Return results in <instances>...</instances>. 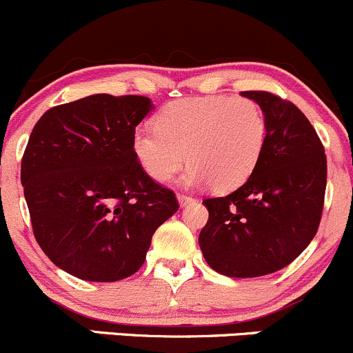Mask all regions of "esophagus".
Instances as JSON below:
<instances>
[{
  "label": "esophagus",
  "mask_w": 353,
  "mask_h": 353,
  "mask_svg": "<svg viewBox=\"0 0 353 353\" xmlns=\"http://www.w3.org/2000/svg\"><path fill=\"white\" fill-rule=\"evenodd\" d=\"M177 201H179L181 206H186V205H190V203H193L194 198L188 196V194H177Z\"/></svg>",
  "instance_id": "obj_1"
}]
</instances>
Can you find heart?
<instances>
[{
    "mask_svg": "<svg viewBox=\"0 0 353 353\" xmlns=\"http://www.w3.org/2000/svg\"><path fill=\"white\" fill-rule=\"evenodd\" d=\"M155 124L133 133L131 145L141 169L165 183L188 160L184 181L208 183L216 191L234 190L251 176L268 137L265 112L245 97L179 99L157 114Z\"/></svg>",
    "mask_w": 353,
    "mask_h": 353,
    "instance_id": "obj_1",
    "label": "heart"
}]
</instances>
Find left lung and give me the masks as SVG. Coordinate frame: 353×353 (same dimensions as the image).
Returning a JSON list of instances; mask_svg holds the SVG:
<instances>
[{
  "mask_svg": "<svg viewBox=\"0 0 353 353\" xmlns=\"http://www.w3.org/2000/svg\"><path fill=\"white\" fill-rule=\"evenodd\" d=\"M243 97L258 102L268 121L265 150L239 190L203 199L208 222L198 243L215 272L254 279L290 265L318 232L326 155L312 124L292 102L258 90Z\"/></svg>",
  "mask_w": 353,
  "mask_h": 353,
  "instance_id": "8db88e82",
  "label": "left lung"
}]
</instances>
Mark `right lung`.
I'll list each match as a JSON object with an SVG mask.
<instances>
[{
    "label": "right lung",
    "instance_id": "obj_1",
    "mask_svg": "<svg viewBox=\"0 0 353 353\" xmlns=\"http://www.w3.org/2000/svg\"><path fill=\"white\" fill-rule=\"evenodd\" d=\"M154 104L95 94L42 114L22 159V186L39 245L88 282L137 273L155 230L179 210L133 154V133Z\"/></svg>",
    "mask_w": 353,
    "mask_h": 353
}]
</instances>
